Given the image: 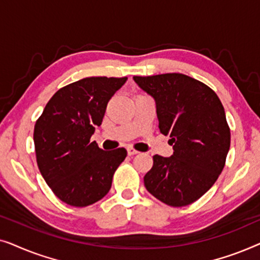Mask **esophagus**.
Listing matches in <instances>:
<instances>
[{
    "label": "esophagus",
    "mask_w": 260,
    "mask_h": 260,
    "mask_svg": "<svg viewBox=\"0 0 260 260\" xmlns=\"http://www.w3.org/2000/svg\"><path fill=\"white\" fill-rule=\"evenodd\" d=\"M138 151L135 150L133 148H127V155L129 156H134V155H137Z\"/></svg>",
    "instance_id": "1"
}]
</instances>
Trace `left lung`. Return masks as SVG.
Segmentation results:
<instances>
[{
	"instance_id": "8db88e82",
	"label": "left lung",
	"mask_w": 260,
	"mask_h": 260,
	"mask_svg": "<svg viewBox=\"0 0 260 260\" xmlns=\"http://www.w3.org/2000/svg\"><path fill=\"white\" fill-rule=\"evenodd\" d=\"M152 97L159 131L170 136L173 155L154 156L144 186L159 201L182 207L200 199L218 180L231 144L230 127L212 88L186 74L134 77Z\"/></svg>"
}]
</instances>
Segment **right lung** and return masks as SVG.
I'll use <instances>...</instances> for the list:
<instances>
[{
    "label": "right lung",
    "mask_w": 260,
    "mask_h": 260,
    "mask_svg": "<svg viewBox=\"0 0 260 260\" xmlns=\"http://www.w3.org/2000/svg\"><path fill=\"white\" fill-rule=\"evenodd\" d=\"M127 78H84L56 91L34 127L38 167L60 200L86 207L109 193L126 150L104 151L90 138Z\"/></svg>",
    "instance_id": "1"
}]
</instances>
